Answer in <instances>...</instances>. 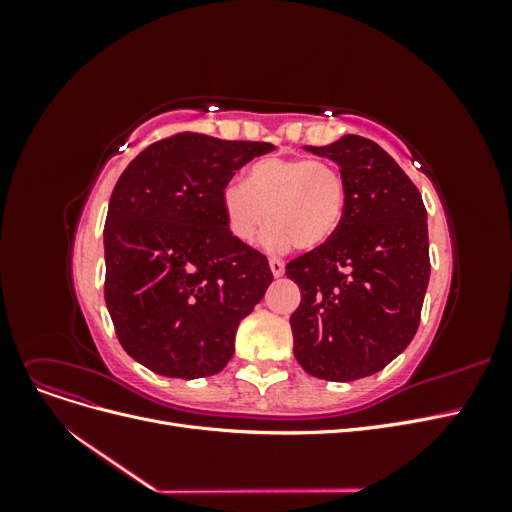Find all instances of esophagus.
<instances>
[{
    "mask_svg": "<svg viewBox=\"0 0 512 512\" xmlns=\"http://www.w3.org/2000/svg\"><path fill=\"white\" fill-rule=\"evenodd\" d=\"M269 267H271V271H273V275L275 277H282L284 275V260L282 258H271L269 260Z\"/></svg>",
    "mask_w": 512,
    "mask_h": 512,
    "instance_id": "1",
    "label": "esophagus"
}]
</instances>
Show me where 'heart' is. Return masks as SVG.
<instances>
[{
    "mask_svg": "<svg viewBox=\"0 0 512 512\" xmlns=\"http://www.w3.org/2000/svg\"><path fill=\"white\" fill-rule=\"evenodd\" d=\"M222 211L241 243H252L269 215L265 245L271 250L288 243L303 252L318 250L346 218L348 181L331 162L269 156L250 166L245 183L224 185Z\"/></svg>",
    "mask_w": 512,
    "mask_h": 512,
    "instance_id": "heart-1",
    "label": "heart"
}]
</instances>
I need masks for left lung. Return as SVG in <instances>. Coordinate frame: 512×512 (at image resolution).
I'll use <instances>...</instances> for the list:
<instances>
[{
    "label": "left lung",
    "instance_id": "1",
    "mask_svg": "<svg viewBox=\"0 0 512 512\" xmlns=\"http://www.w3.org/2000/svg\"><path fill=\"white\" fill-rule=\"evenodd\" d=\"M307 151L342 168L348 211L327 245L286 265L301 290L290 316L294 356L309 376L352 382L384 369L416 335L431 271L427 209L369 138L346 134Z\"/></svg>",
    "mask_w": 512,
    "mask_h": 512
}]
</instances>
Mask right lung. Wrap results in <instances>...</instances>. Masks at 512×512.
Returning <instances> with one entry per match:
<instances>
[{
	"instance_id": "obj_1",
	"label": "right lung",
	"mask_w": 512,
	"mask_h": 512,
	"mask_svg": "<svg viewBox=\"0 0 512 512\" xmlns=\"http://www.w3.org/2000/svg\"><path fill=\"white\" fill-rule=\"evenodd\" d=\"M271 143L179 132L123 170L104 222V299L119 344L168 378L218 374L265 297L267 256L232 237L222 190Z\"/></svg>"
}]
</instances>
